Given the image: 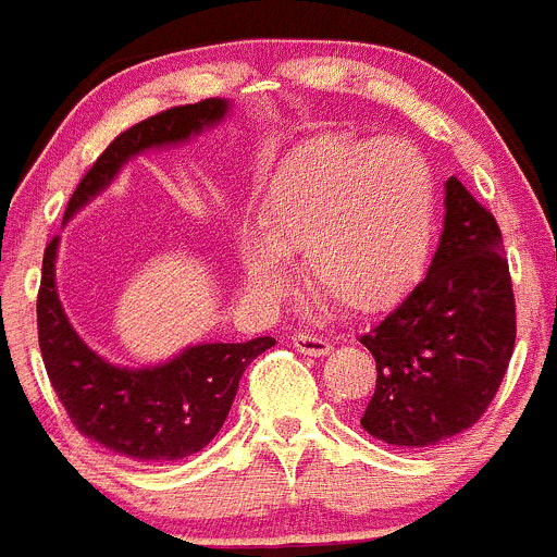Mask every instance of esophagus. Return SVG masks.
I'll list each match as a JSON object with an SVG mask.
<instances>
[{
    "instance_id": "obj_1",
    "label": "esophagus",
    "mask_w": 557,
    "mask_h": 557,
    "mask_svg": "<svg viewBox=\"0 0 557 557\" xmlns=\"http://www.w3.org/2000/svg\"><path fill=\"white\" fill-rule=\"evenodd\" d=\"M294 349L299 355H308V357H324L332 351V343L324 341V337H315V335H294Z\"/></svg>"
}]
</instances>
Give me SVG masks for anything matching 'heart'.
<instances>
[{"mask_svg": "<svg viewBox=\"0 0 557 557\" xmlns=\"http://www.w3.org/2000/svg\"><path fill=\"white\" fill-rule=\"evenodd\" d=\"M261 220L238 238L249 288L280 296L290 285L288 258L305 255L324 299L373 313L407 294L429 263L434 178L401 139H319L285 164Z\"/></svg>", "mask_w": 557, "mask_h": 557, "instance_id": "b5f03b06", "label": "heart"}]
</instances>
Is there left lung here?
Segmentation results:
<instances>
[{
  "label": "left lung",
  "mask_w": 557,
  "mask_h": 557,
  "mask_svg": "<svg viewBox=\"0 0 557 557\" xmlns=\"http://www.w3.org/2000/svg\"><path fill=\"white\" fill-rule=\"evenodd\" d=\"M495 216L445 181V222L425 277L371 324L376 360L362 429L396 448H431L470 429L495 398L517 337Z\"/></svg>",
  "instance_id": "obj_1"
}]
</instances>
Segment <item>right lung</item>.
<instances>
[{
  "mask_svg": "<svg viewBox=\"0 0 557 557\" xmlns=\"http://www.w3.org/2000/svg\"><path fill=\"white\" fill-rule=\"evenodd\" d=\"M231 101L206 98L168 109L114 139L82 178L62 225L74 220L121 170L148 150L186 145L227 121ZM60 236L46 247L38 294V337L46 373L76 429L112 454L132 461H175L206 448L225 423L242 373L274 337L247 343H195L153 366H117L76 332L57 290Z\"/></svg>",
  "mask_w": 557,
  "mask_h": 557,
  "instance_id": "right-lung-1",
  "label": "right lung"
}]
</instances>
